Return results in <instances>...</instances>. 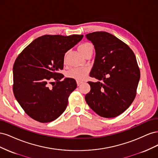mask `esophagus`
<instances>
[{
    "instance_id": "esophagus-1",
    "label": "esophagus",
    "mask_w": 158,
    "mask_h": 158,
    "mask_svg": "<svg viewBox=\"0 0 158 158\" xmlns=\"http://www.w3.org/2000/svg\"><path fill=\"white\" fill-rule=\"evenodd\" d=\"M83 82L82 81H80V80H76V83H77L78 85H80L81 84H82Z\"/></svg>"
}]
</instances>
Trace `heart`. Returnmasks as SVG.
<instances>
[{"instance_id":"b5f03b06","label":"heart","mask_w":158,"mask_h":158,"mask_svg":"<svg viewBox=\"0 0 158 158\" xmlns=\"http://www.w3.org/2000/svg\"><path fill=\"white\" fill-rule=\"evenodd\" d=\"M93 49L94 47L89 43H84L78 47L79 51L83 56L88 51H93ZM88 73L89 69L88 68H74L69 72L67 75L70 78L78 80H82L86 77Z\"/></svg>"}]
</instances>
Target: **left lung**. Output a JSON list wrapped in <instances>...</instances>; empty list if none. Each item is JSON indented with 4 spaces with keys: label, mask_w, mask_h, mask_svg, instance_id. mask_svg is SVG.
I'll use <instances>...</instances> for the list:
<instances>
[{
    "label": "left lung",
    "mask_w": 158,
    "mask_h": 158,
    "mask_svg": "<svg viewBox=\"0 0 158 158\" xmlns=\"http://www.w3.org/2000/svg\"><path fill=\"white\" fill-rule=\"evenodd\" d=\"M85 37L95 51L89 76L98 80L88 82L91 89L85 95V102L99 116L115 117L135 98L140 77L136 56L127 44L109 33L93 32Z\"/></svg>",
    "instance_id": "8db88e82"
}]
</instances>
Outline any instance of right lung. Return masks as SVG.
Listing matches in <instances>:
<instances>
[{
	"instance_id": "add662e5",
	"label": "right lung",
	"mask_w": 158,
	"mask_h": 158,
	"mask_svg": "<svg viewBox=\"0 0 158 158\" xmlns=\"http://www.w3.org/2000/svg\"><path fill=\"white\" fill-rule=\"evenodd\" d=\"M83 35H45L22 51L13 66V92L17 102L31 118L49 123L67 107L70 94L77 87L76 80L58 73L63 69L64 55L80 42ZM56 84L48 86L50 80ZM53 83V82H51Z\"/></svg>"
}]
</instances>
